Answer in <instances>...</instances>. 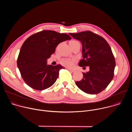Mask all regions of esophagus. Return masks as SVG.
Masks as SVG:
<instances>
[{"label": "esophagus", "instance_id": "esophagus-1", "mask_svg": "<svg viewBox=\"0 0 132 132\" xmlns=\"http://www.w3.org/2000/svg\"><path fill=\"white\" fill-rule=\"evenodd\" d=\"M68 70H69V71H71V72H74L75 71V70H74V69H70V68H67Z\"/></svg>", "mask_w": 132, "mask_h": 132}]
</instances>
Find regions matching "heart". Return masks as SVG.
<instances>
[{
	"mask_svg": "<svg viewBox=\"0 0 132 132\" xmlns=\"http://www.w3.org/2000/svg\"><path fill=\"white\" fill-rule=\"evenodd\" d=\"M76 42H79L78 41L72 40H71L69 43V44H72V43H75ZM75 62V60L74 59H64L61 61V63L63 65L67 67H72L73 66L74 63Z\"/></svg>",
	"mask_w": 132,
	"mask_h": 132,
	"instance_id": "1",
	"label": "heart"
}]
</instances>
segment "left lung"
<instances>
[{
	"instance_id": "left-lung-1",
	"label": "left lung",
	"mask_w": 132,
	"mask_h": 132,
	"mask_svg": "<svg viewBox=\"0 0 132 132\" xmlns=\"http://www.w3.org/2000/svg\"><path fill=\"white\" fill-rule=\"evenodd\" d=\"M69 34L82 43L83 59L79 66H88L90 69L82 72V79L75 84L87 93L95 95L101 92L114 77L116 61L111 47L103 37L90 31Z\"/></svg>"
}]
</instances>
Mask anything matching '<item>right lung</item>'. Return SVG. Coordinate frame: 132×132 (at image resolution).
Returning a JSON list of instances; mask_svg holds the SVG:
<instances>
[{"label":"right lung","instance_id":"obj_1","mask_svg":"<svg viewBox=\"0 0 132 132\" xmlns=\"http://www.w3.org/2000/svg\"><path fill=\"white\" fill-rule=\"evenodd\" d=\"M71 37L66 33L43 30L32 34L24 42L17 59V66L24 82L31 88L43 90L52 86L59 72L61 65H47V60L60 43Z\"/></svg>","mask_w":132,"mask_h":132}]
</instances>
